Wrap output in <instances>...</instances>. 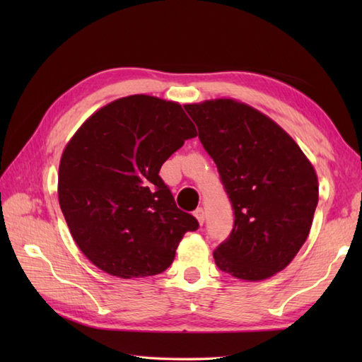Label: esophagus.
<instances>
[{"label":"esophagus","instance_id":"esophagus-1","mask_svg":"<svg viewBox=\"0 0 362 362\" xmlns=\"http://www.w3.org/2000/svg\"><path fill=\"white\" fill-rule=\"evenodd\" d=\"M194 216H196V219L199 221V224H204L205 222V213H204V209H197L196 211H194Z\"/></svg>","mask_w":362,"mask_h":362}]
</instances>
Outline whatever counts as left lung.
Wrapping results in <instances>:
<instances>
[{
  "label": "left lung",
  "instance_id": "left-lung-1",
  "mask_svg": "<svg viewBox=\"0 0 362 362\" xmlns=\"http://www.w3.org/2000/svg\"><path fill=\"white\" fill-rule=\"evenodd\" d=\"M218 166L235 224L214 250L235 279L261 281L283 271L305 244L319 201L313 163L286 130L232 98L185 104Z\"/></svg>",
  "mask_w": 362,
  "mask_h": 362
}]
</instances>
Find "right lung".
Instances as JSON below:
<instances>
[{
    "mask_svg": "<svg viewBox=\"0 0 362 362\" xmlns=\"http://www.w3.org/2000/svg\"><path fill=\"white\" fill-rule=\"evenodd\" d=\"M197 135L179 103L132 95L88 117L60 157L57 194L74 243L119 279L171 266L194 216L177 209L160 168Z\"/></svg>",
    "mask_w": 362,
    "mask_h": 362,
    "instance_id": "add662e5",
    "label": "right lung"
}]
</instances>
